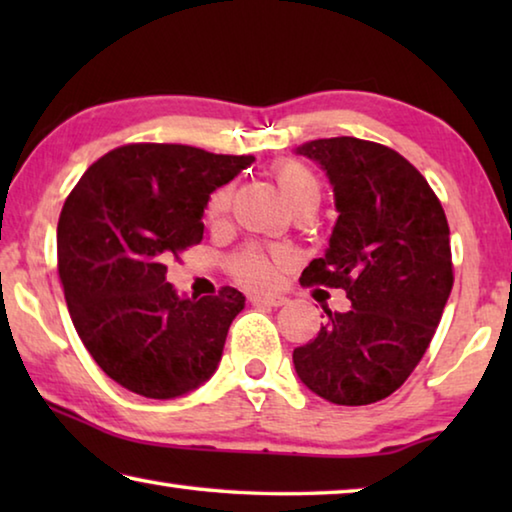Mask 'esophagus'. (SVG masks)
I'll list each match as a JSON object with an SVG mask.
<instances>
[{"mask_svg":"<svg viewBox=\"0 0 512 512\" xmlns=\"http://www.w3.org/2000/svg\"><path fill=\"white\" fill-rule=\"evenodd\" d=\"M250 302H253V305H262V307H282V305H287V298L271 293V296H250Z\"/></svg>","mask_w":512,"mask_h":512,"instance_id":"1","label":"esophagus"}]
</instances>
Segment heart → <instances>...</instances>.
Returning <instances> with one entry per match:
<instances>
[{
	"label": "heart",
	"instance_id": "1",
	"mask_svg": "<svg viewBox=\"0 0 512 512\" xmlns=\"http://www.w3.org/2000/svg\"><path fill=\"white\" fill-rule=\"evenodd\" d=\"M275 178L284 198L291 207L318 203L320 185L309 167L298 160H282L275 164ZM230 203V187H219L207 203V216H219ZM282 264V255L277 250H264L259 246H246L230 259V273L246 287H268L275 280L277 266Z\"/></svg>",
	"mask_w": 512,
	"mask_h": 512
}]
</instances>
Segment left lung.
I'll return each instance as SVG.
<instances>
[{
  "instance_id": "obj_1",
  "label": "left lung",
  "mask_w": 512,
  "mask_h": 512,
  "mask_svg": "<svg viewBox=\"0 0 512 512\" xmlns=\"http://www.w3.org/2000/svg\"><path fill=\"white\" fill-rule=\"evenodd\" d=\"M298 153L327 171L339 210L327 253L300 282L343 289L352 309L329 311L293 366L327 402H379L418 366L452 293L447 216L422 173L384 144L329 137Z\"/></svg>"
}]
</instances>
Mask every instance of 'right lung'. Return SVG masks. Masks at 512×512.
<instances>
[{
  "instance_id": "add662e5",
  "label": "right lung",
  "mask_w": 512,
  "mask_h": 512,
  "mask_svg": "<svg viewBox=\"0 0 512 512\" xmlns=\"http://www.w3.org/2000/svg\"><path fill=\"white\" fill-rule=\"evenodd\" d=\"M253 155L126 144L83 173L58 219V275L92 359L137 395L171 400L214 375L237 289L178 298L167 262L203 239V210Z\"/></svg>"
}]
</instances>
